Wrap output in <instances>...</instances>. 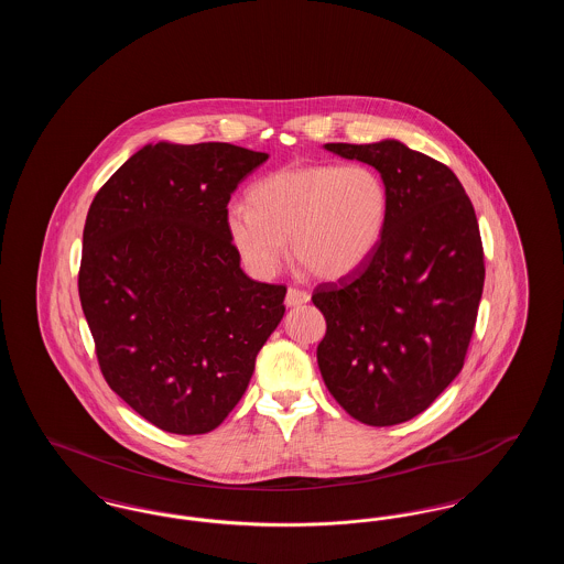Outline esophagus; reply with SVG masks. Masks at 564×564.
Listing matches in <instances>:
<instances>
[{
	"label": "esophagus",
	"instance_id": "1",
	"mask_svg": "<svg viewBox=\"0 0 564 564\" xmlns=\"http://www.w3.org/2000/svg\"><path fill=\"white\" fill-rule=\"evenodd\" d=\"M311 300V294L306 290H300V288H288V294H285V304L288 306H300L304 302Z\"/></svg>",
	"mask_w": 564,
	"mask_h": 564
}]
</instances>
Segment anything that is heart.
<instances>
[{
  "label": "heart",
  "instance_id": "obj_1",
  "mask_svg": "<svg viewBox=\"0 0 564 564\" xmlns=\"http://www.w3.org/2000/svg\"><path fill=\"white\" fill-rule=\"evenodd\" d=\"M249 207L228 205L224 226L242 267L270 279L288 256L323 279H340L372 253L389 219V189L372 166L300 164L258 180Z\"/></svg>",
  "mask_w": 564,
  "mask_h": 564
}]
</instances>
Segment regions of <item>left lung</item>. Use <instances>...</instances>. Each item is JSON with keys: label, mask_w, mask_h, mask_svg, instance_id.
<instances>
[{"label": "left lung", "mask_w": 564, "mask_h": 564, "mask_svg": "<svg viewBox=\"0 0 564 564\" xmlns=\"http://www.w3.org/2000/svg\"><path fill=\"white\" fill-rule=\"evenodd\" d=\"M325 150L375 166L389 219L359 269L313 292L327 325L317 364L352 419L389 427L425 412L465 364L484 288L478 217L444 162L400 141Z\"/></svg>", "instance_id": "1"}]
</instances>
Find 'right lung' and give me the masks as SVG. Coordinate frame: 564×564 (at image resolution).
<instances>
[{
  "label": "right lung",
  "instance_id": "right-lung-1",
  "mask_svg": "<svg viewBox=\"0 0 564 564\" xmlns=\"http://www.w3.org/2000/svg\"><path fill=\"white\" fill-rule=\"evenodd\" d=\"M267 159L214 141L145 145L86 215L78 292L101 375L159 430L214 431L283 319L288 288L249 279L224 226Z\"/></svg>",
  "mask_w": 564,
  "mask_h": 564
}]
</instances>
